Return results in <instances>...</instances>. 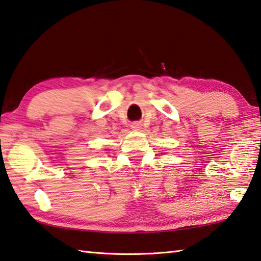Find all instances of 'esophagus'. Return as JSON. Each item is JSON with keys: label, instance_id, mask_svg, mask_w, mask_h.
Here are the masks:
<instances>
[{"label": "esophagus", "instance_id": "obj_1", "mask_svg": "<svg viewBox=\"0 0 261 261\" xmlns=\"http://www.w3.org/2000/svg\"><path fill=\"white\" fill-rule=\"evenodd\" d=\"M132 128H134L135 130H139L141 128V124H140V122H135V124L132 126Z\"/></svg>", "mask_w": 261, "mask_h": 261}]
</instances>
